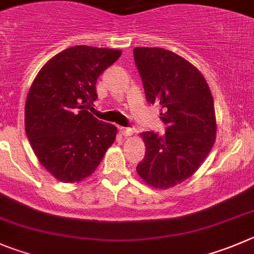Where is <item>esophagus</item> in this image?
<instances>
[{
    "mask_svg": "<svg viewBox=\"0 0 254 254\" xmlns=\"http://www.w3.org/2000/svg\"><path fill=\"white\" fill-rule=\"evenodd\" d=\"M120 132H122V135H124V136H130V135H132V129H130V127H120Z\"/></svg>",
    "mask_w": 254,
    "mask_h": 254,
    "instance_id": "1",
    "label": "esophagus"
}]
</instances>
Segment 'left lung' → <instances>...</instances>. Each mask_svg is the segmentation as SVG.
<instances>
[{
    "label": "left lung",
    "instance_id": "obj_1",
    "mask_svg": "<svg viewBox=\"0 0 254 254\" xmlns=\"http://www.w3.org/2000/svg\"><path fill=\"white\" fill-rule=\"evenodd\" d=\"M146 101L160 105L165 134H141L145 156L136 167L140 178L156 189L182 183L196 172L215 140L214 103L195 66L160 47H135Z\"/></svg>",
    "mask_w": 254,
    "mask_h": 254
}]
</instances>
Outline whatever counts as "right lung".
Listing matches in <instances>:
<instances>
[{"instance_id": "obj_1", "label": "right lung", "mask_w": 254, "mask_h": 254, "mask_svg": "<svg viewBox=\"0 0 254 254\" xmlns=\"http://www.w3.org/2000/svg\"><path fill=\"white\" fill-rule=\"evenodd\" d=\"M122 55L91 46L66 49L47 61L31 85L25 130L39 162L56 179L80 182L94 173L116 136L113 124L87 111L96 81Z\"/></svg>"}]
</instances>
